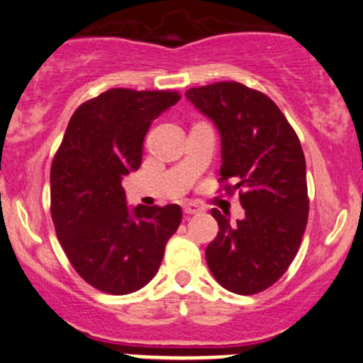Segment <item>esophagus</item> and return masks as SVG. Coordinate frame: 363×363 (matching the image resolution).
<instances>
[{"instance_id": "1", "label": "esophagus", "mask_w": 363, "mask_h": 363, "mask_svg": "<svg viewBox=\"0 0 363 363\" xmlns=\"http://www.w3.org/2000/svg\"><path fill=\"white\" fill-rule=\"evenodd\" d=\"M182 210H184L186 215H196V213H201L203 208L196 205V203H186V205L182 206Z\"/></svg>"}]
</instances>
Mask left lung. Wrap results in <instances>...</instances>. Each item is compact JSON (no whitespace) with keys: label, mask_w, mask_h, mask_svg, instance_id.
Listing matches in <instances>:
<instances>
[{"label":"left lung","mask_w":363,"mask_h":363,"mask_svg":"<svg viewBox=\"0 0 363 363\" xmlns=\"http://www.w3.org/2000/svg\"><path fill=\"white\" fill-rule=\"evenodd\" d=\"M222 138L220 181L240 191L242 220L230 223L216 208L218 234L206 247L215 280L228 291L259 294L294 261L309 215L306 158L294 128L272 99L237 82L186 91Z\"/></svg>","instance_id":"1"}]
</instances>
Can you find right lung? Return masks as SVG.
Returning <instances> with one entry per match:
<instances>
[{"instance_id":"right-lung-1","label":"right lung","mask_w":363,"mask_h":363,"mask_svg":"<svg viewBox=\"0 0 363 363\" xmlns=\"http://www.w3.org/2000/svg\"><path fill=\"white\" fill-rule=\"evenodd\" d=\"M181 99L170 90L111 89L82 104L51 165V216L77 273L111 295L155 277L176 234L179 205L129 208L123 181L138 170L150 124Z\"/></svg>"}]
</instances>
